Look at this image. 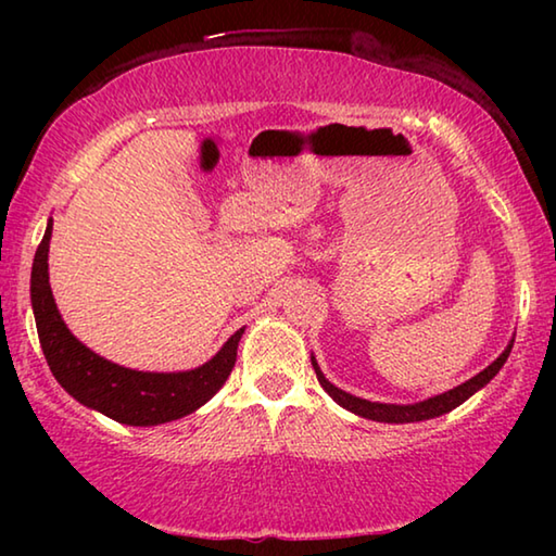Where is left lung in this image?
Wrapping results in <instances>:
<instances>
[{
	"mask_svg": "<svg viewBox=\"0 0 556 556\" xmlns=\"http://www.w3.org/2000/svg\"><path fill=\"white\" fill-rule=\"evenodd\" d=\"M510 348H513V343L507 345L503 355L488 365L483 372H478L476 378H470L464 384H458V388H454V390H448L444 394H437V397H429V400L417 402V404H382V402L353 397V394L338 390L336 384H331L324 378V372L316 365L314 357H312V365L316 370L318 382H321V388L328 394H331V397L338 404H341V407L351 409L353 414H357V417H365V419H372V421H384V425H407V421H425V419L441 417V414H446L451 409H456L458 404H464L470 397V394L485 388V384L495 378L497 370H501L503 363L507 361V355H510Z\"/></svg>",
	"mask_w": 556,
	"mask_h": 556,
	"instance_id": "1",
	"label": "left lung"
}]
</instances>
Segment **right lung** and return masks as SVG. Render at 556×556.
Instances as JSON below:
<instances>
[{
  "mask_svg": "<svg viewBox=\"0 0 556 556\" xmlns=\"http://www.w3.org/2000/svg\"><path fill=\"white\" fill-rule=\"evenodd\" d=\"M51 228L53 223L34 257L31 306L41 351L61 388L86 407L129 427L164 425L203 407L232 372L244 328L235 331L208 363L188 372H139L105 361L68 331L55 308L49 285Z\"/></svg>",
  "mask_w": 556,
  "mask_h": 556,
  "instance_id": "right-lung-1",
  "label": "right lung"
}]
</instances>
